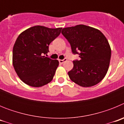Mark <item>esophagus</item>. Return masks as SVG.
I'll return each instance as SVG.
<instances>
[{
  "label": "esophagus",
  "mask_w": 124,
  "mask_h": 124,
  "mask_svg": "<svg viewBox=\"0 0 124 124\" xmlns=\"http://www.w3.org/2000/svg\"><path fill=\"white\" fill-rule=\"evenodd\" d=\"M67 61V59L66 58H64L63 59V60H59V62H60V63H61V64H63L64 62H65V61Z\"/></svg>",
  "instance_id": "esophagus-1"
}]
</instances>
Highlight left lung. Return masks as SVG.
Returning a JSON list of instances; mask_svg holds the SVG:
<instances>
[{
	"instance_id": "1",
	"label": "left lung",
	"mask_w": 124,
	"mask_h": 124,
	"mask_svg": "<svg viewBox=\"0 0 124 124\" xmlns=\"http://www.w3.org/2000/svg\"><path fill=\"white\" fill-rule=\"evenodd\" d=\"M61 33L79 60L73 61L68 72L72 81L82 87H91L105 77L109 69L111 49L104 34L96 28L84 25L63 28Z\"/></svg>"
}]
</instances>
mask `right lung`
<instances>
[{
  "label": "right lung",
  "instance_id": "add662e5",
  "mask_svg": "<svg viewBox=\"0 0 124 124\" xmlns=\"http://www.w3.org/2000/svg\"><path fill=\"white\" fill-rule=\"evenodd\" d=\"M61 29L37 25L20 34L13 48L12 63L24 83L39 87L52 81L59 61L44 55L49 52V45L60 35Z\"/></svg>",
  "mask_w": 124,
  "mask_h": 124
}]
</instances>
